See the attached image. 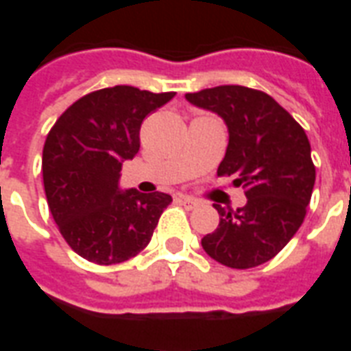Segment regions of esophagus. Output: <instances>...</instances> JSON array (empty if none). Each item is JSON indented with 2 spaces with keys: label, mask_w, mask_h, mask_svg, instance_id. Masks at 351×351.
<instances>
[{
  "label": "esophagus",
  "mask_w": 351,
  "mask_h": 351,
  "mask_svg": "<svg viewBox=\"0 0 351 351\" xmlns=\"http://www.w3.org/2000/svg\"><path fill=\"white\" fill-rule=\"evenodd\" d=\"M178 199H180V203H182L184 206H188V208H195V206L199 205L197 199L188 197V195H178Z\"/></svg>",
  "instance_id": "1"
}]
</instances>
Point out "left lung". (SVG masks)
<instances>
[{
    "instance_id": "1",
    "label": "left lung",
    "mask_w": 351,
    "mask_h": 351,
    "mask_svg": "<svg viewBox=\"0 0 351 351\" xmlns=\"http://www.w3.org/2000/svg\"><path fill=\"white\" fill-rule=\"evenodd\" d=\"M199 108L218 114L229 143L218 167L243 186L246 205H220V223L201 239L203 250L231 269L267 263L301 228L316 182L306 133L271 95L246 86H216L186 93Z\"/></svg>"
}]
</instances>
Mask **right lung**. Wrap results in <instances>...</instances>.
<instances>
[{"mask_svg":"<svg viewBox=\"0 0 351 351\" xmlns=\"http://www.w3.org/2000/svg\"><path fill=\"white\" fill-rule=\"evenodd\" d=\"M175 92L112 86L75 101L43 148V182L52 218L80 258L128 261L145 250L169 193L120 188L122 163L138 152L141 123Z\"/></svg>","mask_w":351,"mask_h":351,"instance_id":"right-lung-1","label":"right lung"}]
</instances>
